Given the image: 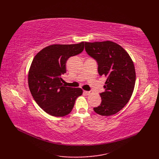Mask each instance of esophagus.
<instances>
[{"instance_id": "1", "label": "esophagus", "mask_w": 159, "mask_h": 159, "mask_svg": "<svg viewBox=\"0 0 159 159\" xmlns=\"http://www.w3.org/2000/svg\"><path fill=\"white\" fill-rule=\"evenodd\" d=\"M85 93L87 95H90V94L92 93V91H85Z\"/></svg>"}]
</instances>
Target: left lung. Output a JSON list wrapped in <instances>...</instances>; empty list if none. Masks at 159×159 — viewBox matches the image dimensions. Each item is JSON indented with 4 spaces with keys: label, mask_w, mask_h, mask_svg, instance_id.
Returning a JSON list of instances; mask_svg holds the SVG:
<instances>
[{
    "label": "left lung",
    "mask_w": 159,
    "mask_h": 159,
    "mask_svg": "<svg viewBox=\"0 0 159 159\" xmlns=\"http://www.w3.org/2000/svg\"><path fill=\"white\" fill-rule=\"evenodd\" d=\"M85 50L96 59L100 76L107 77L102 102L93 110L102 116L119 112L128 102L135 85L136 74L130 55L122 47L111 42H85Z\"/></svg>",
    "instance_id": "obj_1"
}]
</instances>
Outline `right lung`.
<instances>
[{
  "instance_id": "add662e5",
  "label": "right lung",
  "mask_w": 159,
  "mask_h": 159,
  "mask_svg": "<svg viewBox=\"0 0 159 159\" xmlns=\"http://www.w3.org/2000/svg\"><path fill=\"white\" fill-rule=\"evenodd\" d=\"M84 49V42L76 44H53L37 54L30 67L28 83L37 104L46 113L63 117L72 111L80 88L65 87L61 76L66 72V61Z\"/></svg>"
}]
</instances>
